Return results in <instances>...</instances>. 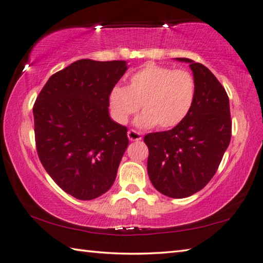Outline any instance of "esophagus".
Returning a JSON list of instances; mask_svg holds the SVG:
<instances>
[{
    "instance_id": "obj_1",
    "label": "esophagus",
    "mask_w": 263,
    "mask_h": 263,
    "mask_svg": "<svg viewBox=\"0 0 263 263\" xmlns=\"http://www.w3.org/2000/svg\"><path fill=\"white\" fill-rule=\"evenodd\" d=\"M127 137L131 141H139V140H141V138H142L140 133L135 131V130H128Z\"/></svg>"
}]
</instances>
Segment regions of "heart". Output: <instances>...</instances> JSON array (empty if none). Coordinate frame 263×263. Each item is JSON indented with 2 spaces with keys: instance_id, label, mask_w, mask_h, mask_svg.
<instances>
[{
  "instance_id": "obj_1",
  "label": "heart",
  "mask_w": 263,
  "mask_h": 263,
  "mask_svg": "<svg viewBox=\"0 0 263 263\" xmlns=\"http://www.w3.org/2000/svg\"><path fill=\"white\" fill-rule=\"evenodd\" d=\"M195 97L196 81L188 70L148 64L131 75L125 88L111 90L109 104L119 124H126L141 106L138 127L169 130L184 121Z\"/></svg>"
}]
</instances>
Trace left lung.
Masks as SVG:
<instances>
[{
    "mask_svg": "<svg viewBox=\"0 0 263 263\" xmlns=\"http://www.w3.org/2000/svg\"><path fill=\"white\" fill-rule=\"evenodd\" d=\"M196 81V97L190 112L174 128L146 135L147 172L159 193L184 198L205 186L216 174L228 149L232 121L224 87L210 69L186 58Z\"/></svg>",
    "mask_w": 263,
    "mask_h": 263,
    "instance_id": "8db88e82",
    "label": "left lung"
}]
</instances>
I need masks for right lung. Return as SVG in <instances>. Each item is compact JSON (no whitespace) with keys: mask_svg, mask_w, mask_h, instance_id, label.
I'll use <instances>...</instances> for the list:
<instances>
[{"mask_svg":"<svg viewBox=\"0 0 263 263\" xmlns=\"http://www.w3.org/2000/svg\"><path fill=\"white\" fill-rule=\"evenodd\" d=\"M126 61L81 59L53 74L33 105L38 157L53 181L90 201L114 184L127 128L109 116V95Z\"/></svg>","mask_w":263,"mask_h":263,"instance_id":"right-lung-1","label":"right lung"}]
</instances>
